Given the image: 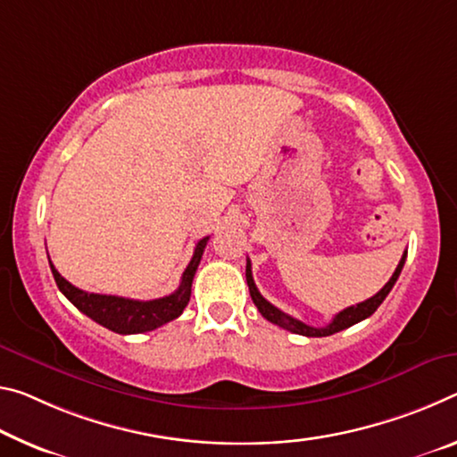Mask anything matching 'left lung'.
I'll list each match as a JSON object with an SVG mask.
<instances>
[{
	"instance_id": "obj_1",
	"label": "left lung",
	"mask_w": 457,
	"mask_h": 457,
	"mask_svg": "<svg viewBox=\"0 0 457 457\" xmlns=\"http://www.w3.org/2000/svg\"><path fill=\"white\" fill-rule=\"evenodd\" d=\"M404 258H407V252H404V254H403L401 262H398L393 277H390V280L386 282L385 287L380 288L378 293H376L374 296H370V299L358 303V305L339 311V313L331 320V323L323 325V328H313V325H307V323H303L299 320H295V317L282 313V311L274 307L272 303H268L264 296L260 295V291H258L256 285H254V278H252V264H250V260H248V262H245V280H248V288H250L252 301H254V305L258 307L260 313H262L264 320H268V321L274 323V325H278V328H282V329L299 333V336L325 337V336H333V333H337V331H342V329L352 328L353 323H360L361 320H366V317H370L374 311L380 307V303L386 299V295L393 291V287H395V282L398 278V274H401L403 266H404Z\"/></svg>"
}]
</instances>
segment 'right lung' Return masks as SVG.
Instances as JSON below:
<instances>
[{
    "label": "right lung",
    "instance_id": "obj_1",
    "mask_svg": "<svg viewBox=\"0 0 457 457\" xmlns=\"http://www.w3.org/2000/svg\"><path fill=\"white\" fill-rule=\"evenodd\" d=\"M209 242V236L197 242L193 252V258L189 266L185 268L183 277H180V285L172 295L162 296V299H152V301H134L126 299V296H115V295H97V293H87L71 285L67 278H62L54 264L50 262V270L56 280L59 291L67 296V299L75 305L81 313L91 317L93 321L104 325V328L112 329L121 336H129V333H144L152 331L161 325L169 323L183 313L187 303L191 299V285L193 277L197 272V266L201 262L203 250Z\"/></svg>",
    "mask_w": 457,
    "mask_h": 457
}]
</instances>
